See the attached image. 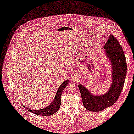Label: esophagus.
Returning <instances> with one entry per match:
<instances>
[{"mask_svg": "<svg viewBox=\"0 0 134 134\" xmlns=\"http://www.w3.org/2000/svg\"><path fill=\"white\" fill-rule=\"evenodd\" d=\"M71 79H72V81H75V80H77L76 76H75V75H73V76L72 77Z\"/></svg>", "mask_w": 134, "mask_h": 134, "instance_id": "esophagus-1", "label": "esophagus"}]
</instances>
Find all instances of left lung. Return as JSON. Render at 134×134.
I'll return each instance as SVG.
<instances>
[{
    "mask_svg": "<svg viewBox=\"0 0 134 134\" xmlns=\"http://www.w3.org/2000/svg\"><path fill=\"white\" fill-rule=\"evenodd\" d=\"M105 52L112 65V84L108 91L95 96L82 85H78L83 106L92 112H98L112 106L123 90L126 75V61L124 51L116 38L110 35L104 45Z\"/></svg>",
    "mask_w": 134,
    "mask_h": 134,
    "instance_id": "obj_1",
    "label": "left lung"
}]
</instances>
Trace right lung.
I'll return each mask as SVG.
<instances>
[{
    "label": "right lung",
    "instance_id": "1",
    "mask_svg": "<svg viewBox=\"0 0 134 134\" xmlns=\"http://www.w3.org/2000/svg\"><path fill=\"white\" fill-rule=\"evenodd\" d=\"M68 83V80H66L64 81L63 83L60 85L59 88L57 93L56 94L55 97L54 98V101L51 103V104L46 107L45 108H43L41 109H38V110H34L31 109L26 107L24 106L28 111H30L35 114H37L39 115H43V116H49L54 114L56 113L58 110L59 109L60 105H61V95L63 90L65 88V87Z\"/></svg>",
    "mask_w": 134,
    "mask_h": 134
}]
</instances>
